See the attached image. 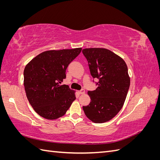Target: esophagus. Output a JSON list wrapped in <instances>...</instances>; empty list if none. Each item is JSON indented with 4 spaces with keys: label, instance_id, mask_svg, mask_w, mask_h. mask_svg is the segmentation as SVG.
Here are the masks:
<instances>
[{
    "label": "esophagus",
    "instance_id": "1",
    "mask_svg": "<svg viewBox=\"0 0 160 160\" xmlns=\"http://www.w3.org/2000/svg\"><path fill=\"white\" fill-rule=\"evenodd\" d=\"M85 92V91L84 89H81V90H80V91H79V93L81 94V95H82V94H84Z\"/></svg>",
    "mask_w": 160,
    "mask_h": 160
}]
</instances>
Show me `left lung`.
<instances>
[{
	"instance_id": "8db88e82",
	"label": "left lung",
	"mask_w": 160,
	"mask_h": 160,
	"mask_svg": "<svg viewBox=\"0 0 160 160\" xmlns=\"http://www.w3.org/2000/svg\"><path fill=\"white\" fill-rule=\"evenodd\" d=\"M91 76L98 88L88 91L89 105L83 106L85 115L96 123L107 122L122 108L130 85L128 69L120 57L103 48L85 49ZM94 82V80H93Z\"/></svg>"
}]
</instances>
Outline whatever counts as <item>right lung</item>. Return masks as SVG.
Returning <instances> with one entry per match:
<instances>
[{
	"instance_id": "right-lung-1",
	"label": "right lung",
	"mask_w": 160,
	"mask_h": 160,
	"mask_svg": "<svg viewBox=\"0 0 160 160\" xmlns=\"http://www.w3.org/2000/svg\"><path fill=\"white\" fill-rule=\"evenodd\" d=\"M81 48L41 52L26 65L24 86L32 108L41 117L56 119L63 116L76 98L67 85L66 69Z\"/></svg>"
}]
</instances>
